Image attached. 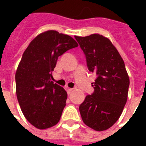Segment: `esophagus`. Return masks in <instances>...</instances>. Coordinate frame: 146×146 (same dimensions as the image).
<instances>
[{
  "instance_id": "34e87169",
  "label": "esophagus",
  "mask_w": 146,
  "mask_h": 146,
  "mask_svg": "<svg viewBox=\"0 0 146 146\" xmlns=\"http://www.w3.org/2000/svg\"><path fill=\"white\" fill-rule=\"evenodd\" d=\"M66 90L68 95H70V93L73 92V88H68V87H66Z\"/></svg>"
}]
</instances>
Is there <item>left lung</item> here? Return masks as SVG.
<instances>
[{
  "label": "left lung",
  "mask_w": 146,
  "mask_h": 146,
  "mask_svg": "<svg viewBox=\"0 0 146 146\" xmlns=\"http://www.w3.org/2000/svg\"><path fill=\"white\" fill-rule=\"evenodd\" d=\"M86 56L90 72L97 78L92 83L95 91L80 106L86 125L97 131H106L118 120L127 100L130 84L124 62L107 37L95 33L75 36Z\"/></svg>",
  "instance_id": "obj_1"
}]
</instances>
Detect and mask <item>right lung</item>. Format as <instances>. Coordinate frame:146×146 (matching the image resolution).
<instances>
[{"label":"right lung","instance_id":"add662e5","mask_svg":"<svg viewBox=\"0 0 146 146\" xmlns=\"http://www.w3.org/2000/svg\"><path fill=\"white\" fill-rule=\"evenodd\" d=\"M78 46L69 35L48 30L30 42L15 73L16 95L22 112L38 129L57 124L66 106L67 93L51 81L58 58Z\"/></svg>","mask_w":146,"mask_h":146}]
</instances>
